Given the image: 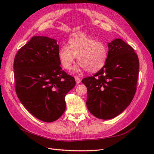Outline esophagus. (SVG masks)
I'll use <instances>...</instances> for the list:
<instances>
[{
  "label": "esophagus",
  "instance_id": "esophagus-1",
  "mask_svg": "<svg viewBox=\"0 0 154 154\" xmlns=\"http://www.w3.org/2000/svg\"><path fill=\"white\" fill-rule=\"evenodd\" d=\"M75 80H76V83H80L82 81V79L78 76H75Z\"/></svg>",
  "mask_w": 154,
  "mask_h": 154
}]
</instances>
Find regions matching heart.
<instances>
[{"label": "heart", "instance_id": "b5f03b06", "mask_svg": "<svg viewBox=\"0 0 154 154\" xmlns=\"http://www.w3.org/2000/svg\"><path fill=\"white\" fill-rule=\"evenodd\" d=\"M108 57V48L101 42L87 36L74 37L69 39L66 45L60 48L58 57L61 66L66 70H71L76 57L80 66L74 72L85 69L88 72H96L104 66Z\"/></svg>", "mask_w": 154, "mask_h": 154}]
</instances>
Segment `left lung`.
I'll return each mask as SVG.
<instances>
[{
	"mask_svg": "<svg viewBox=\"0 0 154 154\" xmlns=\"http://www.w3.org/2000/svg\"><path fill=\"white\" fill-rule=\"evenodd\" d=\"M104 66L82 80L87 88V106L95 117L112 119L131 103L136 91L139 59L134 49L120 38L108 44Z\"/></svg>",
	"mask_w": 154,
	"mask_h": 154,
	"instance_id": "left-lung-1",
	"label": "left lung"
}]
</instances>
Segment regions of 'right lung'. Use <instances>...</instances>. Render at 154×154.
<instances>
[{"instance_id":"right-lung-1","label":"right lung","mask_w":154,"mask_h":154,"mask_svg":"<svg viewBox=\"0 0 154 154\" xmlns=\"http://www.w3.org/2000/svg\"><path fill=\"white\" fill-rule=\"evenodd\" d=\"M57 40L33 36L14 60L15 91L21 103L35 118L54 122L66 110L65 96L75 86L74 78L62 71Z\"/></svg>"}]
</instances>
